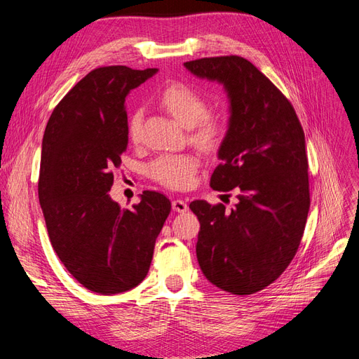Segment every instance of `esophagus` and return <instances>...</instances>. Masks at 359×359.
Here are the masks:
<instances>
[{
	"label": "esophagus",
	"instance_id": "obj_1",
	"mask_svg": "<svg viewBox=\"0 0 359 359\" xmlns=\"http://www.w3.org/2000/svg\"><path fill=\"white\" fill-rule=\"evenodd\" d=\"M172 210L177 211V212H187L189 205L184 202L182 199H175V201H172Z\"/></svg>",
	"mask_w": 359,
	"mask_h": 359
}]
</instances>
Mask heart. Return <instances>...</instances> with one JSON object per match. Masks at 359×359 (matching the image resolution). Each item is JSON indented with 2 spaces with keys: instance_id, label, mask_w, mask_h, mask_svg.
Segmentation results:
<instances>
[{
  "instance_id": "1",
  "label": "heart",
  "mask_w": 359,
  "mask_h": 359,
  "mask_svg": "<svg viewBox=\"0 0 359 359\" xmlns=\"http://www.w3.org/2000/svg\"><path fill=\"white\" fill-rule=\"evenodd\" d=\"M160 104L187 128H193V139L203 148L219 145L224 126L222 119L206 115L203 97L186 83H170L160 93ZM142 123V111H135L128 119V136L137 140ZM199 168L198 157L190 154H165L148 165V175L169 189H189L193 186Z\"/></svg>"
}]
</instances>
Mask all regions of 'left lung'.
<instances>
[{
  "label": "left lung",
  "instance_id": "8db88e82",
  "mask_svg": "<svg viewBox=\"0 0 359 359\" xmlns=\"http://www.w3.org/2000/svg\"><path fill=\"white\" fill-rule=\"evenodd\" d=\"M184 67L227 94L229 123L210 186L238 191L231 211L190 203L201 223L198 262L219 289L252 295L281 276L299 247L310 210L306 137L290 102L245 58H201Z\"/></svg>",
  "mask_w": 359,
  "mask_h": 359
}]
</instances>
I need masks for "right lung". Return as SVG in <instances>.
<instances>
[{
	"instance_id": "right-lung-1",
	"label": "right lung",
	"mask_w": 359,
	"mask_h": 359,
	"mask_svg": "<svg viewBox=\"0 0 359 359\" xmlns=\"http://www.w3.org/2000/svg\"><path fill=\"white\" fill-rule=\"evenodd\" d=\"M156 73L126 66L90 72L57 104L43 135L39 201L50 244L69 273L102 295L145 278L170 212L157 191H144L133 210L109 196L128 144L126 97Z\"/></svg>"
}]
</instances>
